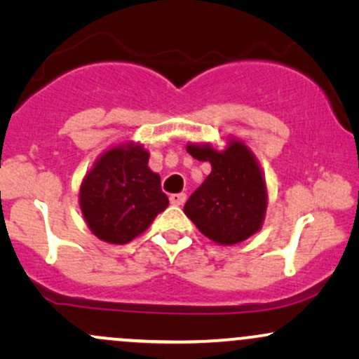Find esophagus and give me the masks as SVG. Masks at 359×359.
Instances as JSON below:
<instances>
[{
  "instance_id": "1",
  "label": "esophagus",
  "mask_w": 359,
  "mask_h": 359,
  "mask_svg": "<svg viewBox=\"0 0 359 359\" xmlns=\"http://www.w3.org/2000/svg\"><path fill=\"white\" fill-rule=\"evenodd\" d=\"M185 199H187V196H185L184 192L172 194V196H170V203L174 205H182L185 203Z\"/></svg>"
}]
</instances>
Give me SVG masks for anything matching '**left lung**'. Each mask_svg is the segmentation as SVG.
Listing matches in <instances>:
<instances>
[{"instance_id": "8db88e82", "label": "left lung", "mask_w": 359, "mask_h": 359, "mask_svg": "<svg viewBox=\"0 0 359 359\" xmlns=\"http://www.w3.org/2000/svg\"><path fill=\"white\" fill-rule=\"evenodd\" d=\"M187 151L211 163V174L184 205L185 216L204 236L219 245H236L259 231L266 212V184L251 150L229 140L224 150L192 145Z\"/></svg>"}]
</instances>
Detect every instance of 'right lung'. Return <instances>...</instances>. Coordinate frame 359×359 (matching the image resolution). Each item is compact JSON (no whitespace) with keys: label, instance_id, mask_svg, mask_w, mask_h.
<instances>
[{"label":"right lung","instance_id":"right-lung-1","mask_svg":"<svg viewBox=\"0 0 359 359\" xmlns=\"http://www.w3.org/2000/svg\"><path fill=\"white\" fill-rule=\"evenodd\" d=\"M148 158L145 148L128 142L104 151L82 180V216L100 240L130 243L167 209L168 197L160 187V175L148 167Z\"/></svg>","mask_w":359,"mask_h":359}]
</instances>
